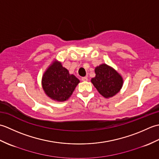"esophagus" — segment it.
I'll return each instance as SVG.
<instances>
[{"instance_id":"obj_1","label":"esophagus","mask_w":159,"mask_h":159,"mask_svg":"<svg viewBox=\"0 0 159 159\" xmlns=\"http://www.w3.org/2000/svg\"><path fill=\"white\" fill-rule=\"evenodd\" d=\"M81 80H83V81H87V80H88V78L86 76H84V77L81 78Z\"/></svg>"}]
</instances>
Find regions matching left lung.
<instances>
[{
    "label": "left lung",
    "mask_w": 159,
    "mask_h": 159,
    "mask_svg": "<svg viewBox=\"0 0 159 159\" xmlns=\"http://www.w3.org/2000/svg\"><path fill=\"white\" fill-rule=\"evenodd\" d=\"M96 76L92 81L101 95L106 98L113 97L120 92L123 85V79L113 67L105 63L101 64L95 68Z\"/></svg>",
    "instance_id": "obj_1"
}]
</instances>
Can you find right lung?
Wrapping results in <instances>:
<instances>
[{"label":"right lung","mask_w":159,"mask_h":159,"mask_svg":"<svg viewBox=\"0 0 159 159\" xmlns=\"http://www.w3.org/2000/svg\"><path fill=\"white\" fill-rule=\"evenodd\" d=\"M80 80L70 74L60 62L55 61L43 74L42 84L46 94L52 100L63 102L72 95Z\"/></svg>","instance_id":"obj_1"}]
</instances>
